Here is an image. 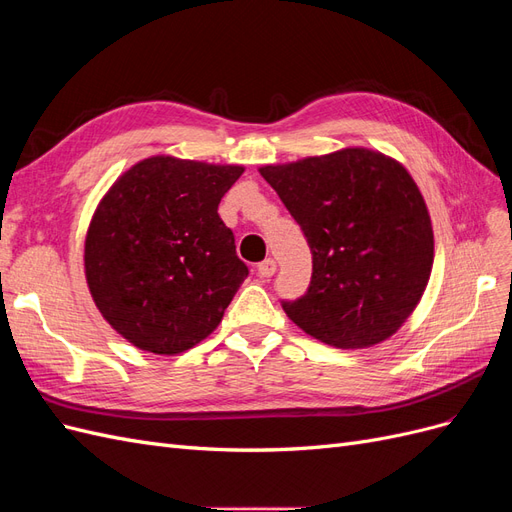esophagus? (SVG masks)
<instances>
[{
	"mask_svg": "<svg viewBox=\"0 0 512 512\" xmlns=\"http://www.w3.org/2000/svg\"><path fill=\"white\" fill-rule=\"evenodd\" d=\"M275 269H277V265H275V260L273 258H265L258 265V275L260 277H271L273 273H275Z\"/></svg>",
	"mask_w": 512,
	"mask_h": 512,
	"instance_id": "esophagus-1",
	"label": "esophagus"
}]
</instances>
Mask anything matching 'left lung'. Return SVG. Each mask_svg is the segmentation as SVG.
<instances>
[{"label":"left lung","mask_w":512,"mask_h":512,"mask_svg":"<svg viewBox=\"0 0 512 512\" xmlns=\"http://www.w3.org/2000/svg\"><path fill=\"white\" fill-rule=\"evenodd\" d=\"M312 250V282L286 316L333 348L382 344L421 301L433 267L425 198L406 166L367 147L260 166Z\"/></svg>","instance_id":"left-lung-1"}]
</instances>
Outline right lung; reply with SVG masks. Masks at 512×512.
<instances>
[{
	"label": "right lung",
	"mask_w": 512,
	"mask_h": 512,
	"mask_svg": "<svg viewBox=\"0 0 512 512\" xmlns=\"http://www.w3.org/2000/svg\"><path fill=\"white\" fill-rule=\"evenodd\" d=\"M239 164L151 156L102 196L85 277L102 318L136 348L179 354L209 337L247 277L218 205Z\"/></svg>",
	"instance_id": "right-lung-1"
}]
</instances>
